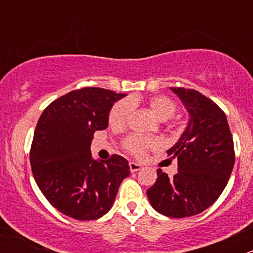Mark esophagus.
<instances>
[{"label": "esophagus", "mask_w": 253, "mask_h": 253, "mask_svg": "<svg viewBox=\"0 0 253 253\" xmlns=\"http://www.w3.org/2000/svg\"><path fill=\"white\" fill-rule=\"evenodd\" d=\"M129 167H130L131 172H137L139 169H142V165H139L137 162H129Z\"/></svg>", "instance_id": "obj_1"}]
</instances>
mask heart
<instances>
[{"label": "heart", "instance_id": "heart-1", "mask_svg": "<svg viewBox=\"0 0 253 253\" xmlns=\"http://www.w3.org/2000/svg\"><path fill=\"white\" fill-rule=\"evenodd\" d=\"M133 100H123L114 105L109 115V123L113 128L120 129L125 126L133 111ZM148 109L158 120H167L175 115L176 104L175 101L167 96H154L148 100ZM158 144L157 139H149V138L139 137V135H131L125 139L124 146L130 153L135 156H143L149 147H154Z\"/></svg>", "mask_w": 253, "mask_h": 253}]
</instances>
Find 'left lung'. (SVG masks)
Instances as JSON below:
<instances>
[{
    "label": "left lung",
    "mask_w": 253,
    "mask_h": 253,
    "mask_svg": "<svg viewBox=\"0 0 253 253\" xmlns=\"http://www.w3.org/2000/svg\"><path fill=\"white\" fill-rule=\"evenodd\" d=\"M189 113L180 139L167 151L177 160L172 178L157 169V180L147 190L154 210L169 218L202 213L223 193L234 166V146L222 109L196 90L169 87Z\"/></svg>",
    "instance_id": "left-lung-1"
}]
</instances>
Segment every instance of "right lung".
<instances>
[{
    "label": "right lung",
    "mask_w": 253,
    "mask_h": 253,
    "mask_svg": "<svg viewBox=\"0 0 253 253\" xmlns=\"http://www.w3.org/2000/svg\"><path fill=\"white\" fill-rule=\"evenodd\" d=\"M125 93L97 87L71 91L40 115L30 151L37 185L58 211L77 220H95L109 211L124 178L128 161L114 154L93 160L91 142L109 124V114Z\"/></svg>",
    "instance_id": "add662e5"
}]
</instances>
